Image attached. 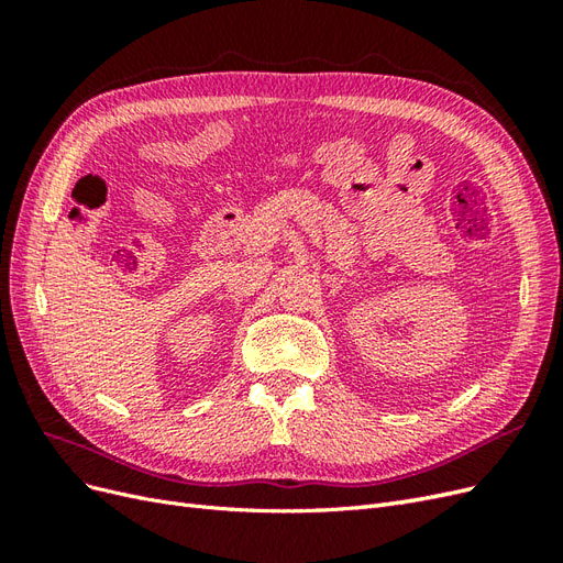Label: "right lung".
Here are the masks:
<instances>
[{"label": "right lung", "mask_w": 563, "mask_h": 563, "mask_svg": "<svg viewBox=\"0 0 563 563\" xmlns=\"http://www.w3.org/2000/svg\"><path fill=\"white\" fill-rule=\"evenodd\" d=\"M225 383H228V380H225ZM220 387H223V385H220Z\"/></svg>", "instance_id": "1"}]
</instances>
